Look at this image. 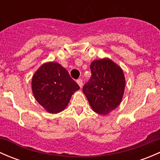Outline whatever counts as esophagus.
<instances>
[{
  "label": "esophagus",
  "instance_id": "1",
  "mask_svg": "<svg viewBox=\"0 0 160 160\" xmlns=\"http://www.w3.org/2000/svg\"><path fill=\"white\" fill-rule=\"evenodd\" d=\"M77 83H78V85L80 87V88H81L82 86H83V80H82L81 79H78V80H77Z\"/></svg>",
  "mask_w": 160,
  "mask_h": 160
}]
</instances>
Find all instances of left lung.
<instances>
[{"label": "left lung", "instance_id": "obj_1", "mask_svg": "<svg viewBox=\"0 0 160 160\" xmlns=\"http://www.w3.org/2000/svg\"><path fill=\"white\" fill-rule=\"evenodd\" d=\"M91 77L83 88L93 111L107 114L120 104L125 87L123 70L110 59L94 60L90 64Z\"/></svg>", "mask_w": 160, "mask_h": 160}]
</instances>
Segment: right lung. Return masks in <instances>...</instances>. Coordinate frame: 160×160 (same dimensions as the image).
Listing matches in <instances>:
<instances>
[{
	"label": "right lung",
	"mask_w": 160,
	"mask_h": 160,
	"mask_svg": "<svg viewBox=\"0 0 160 160\" xmlns=\"http://www.w3.org/2000/svg\"><path fill=\"white\" fill-rule=\"evenodd\" d=\"M32 89L35 98L49 113L63 111L79 85L60 64H42L32 77Z\"/></svg>",
	"instance_id": "add662e5"
}]
</instances>
